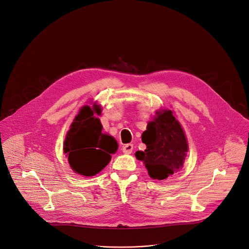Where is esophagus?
I'll list each match as a JSON object with an SVG mask.
<instances>
[{"label": "esophagus", "mask_w": 249, "mask_h": 249, "mask_svg": "<svg viewBox=\"0 0 249 249\" xmlns=\"http://www.w3.org/2000/svg\"><path fill=\"white\" fill-rule=\"evenodd\" d=\"M122 151H123L124 154H127V155L131 154L133 152V145L132 144H127V145L123 146Z\"/></svg>", "instance_id": "1"}]
</instances>
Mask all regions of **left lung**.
I'll list each match as a JSON object with an SVG mask.
<instances>
[{"label":"left lung","mask_w":249,"mask_h":249,"mask_svg":"<svg viewBox=\"0 0 249 249\" xmlns=\"http://www.w3.org/2000/svg\"><path fill=\"white\" fill-rule=\"evenodd\" d=\"M142 141L147 149L136 152L135 156L144 161L153 179H165L182 167L188 145L183 129L171 110L157 112V117L142 134Z\"/></svg>","instance_id":"left-lung-1"}]
</instances>
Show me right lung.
<instances>
[{
	"instance_id": "right-lung-1",
	"label": "right lung",
	"mask_w": 249,
	"mask_h": 249,
	"mask_svg": "<svg viewBox=\"0 0 249 249\" xmlns=\"http://www.w3.org/2000/svg\"><path fill=\"white\" fill-rule=\"evenodd\" d=\"M98 106L90 108L86 105L71 125L64 142L72 169L85 176H92L102 170L110 161L117 150V142L111 136L102 134V125L93 113L100 114Z\"/></svg>"
}]
</instances>
